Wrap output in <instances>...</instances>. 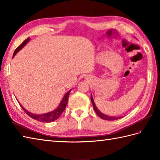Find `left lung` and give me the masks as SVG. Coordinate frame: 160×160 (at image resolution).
<instances>
[{"instance_id":"obj_1","label":"left lung","mask_w":160,"mask_h":160,"mask_svg":"<svg viewBox=\"0 0 160 160\" xmlns=\"http://www.w3.org/2000/svg\"><path fill=\"white\" fill-rule=\"evenodd\" d=\"M91 102H92L93 107V108H94L95 111H96V113H97V115H98V116H99L100 118H101L102 119H103V120L113 121V120H118V119L122 118V117L108 116V115H105V114H104V113H101V112H100L99 110H98V108L96 106V104H95V102H94V101H93L92 96H91Z\"/></svg>"}]
</instances>
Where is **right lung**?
<instances>
[{
    "label": "right lung",
    "instance_id": "right-lung-1",
    "mask_svg": "<svg viewBox=\"0 0 160 160\" xmlns=\"http://www.w3.org/2000/svg\"><path fill=\"white\" fill-rule=\"evenodd\" d=\"M29 40H30L29 38H28V39H26L25 41H23V42L21 44V45H20L19 47H17L16 50L14 51V52H13V57L16 54L18 53L19 51L21 49L22 47L29 42ZM70 91H71V90L68 91V92L65 95H64L62 101H61L60 104H59V106L56 109H55L53 111L49 112V113H47L39 114V115L38 114H33L32 113H30V112H29L28 111H27L25 108L22 106L21 104H20V107H22V109L24 110V111H25V113L28 114L29 117H31L32 118L34 119V120H36L37 121H39V122H52L56 120L57 119H58L61 115V114L62 113V112L64 111V109H65L66 106L67 104L68 98H69Z\"/></svg>",
    "mask_w": 160,
    "mask_h": 160
}]
</instances>
